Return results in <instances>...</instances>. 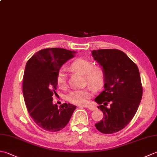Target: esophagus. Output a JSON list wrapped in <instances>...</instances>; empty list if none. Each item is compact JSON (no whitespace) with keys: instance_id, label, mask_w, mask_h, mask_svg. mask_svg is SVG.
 <instances>
[{"instance_id":"esophagus-1","label":"esophagus","mask_w":157,"mask_h":157,"mask_svg":"<svg viewBox=\"0 0 157 157\" xmlns=\"http://www.w3.org/2000/svg\"><path fill=\"white\" fill-rule=\"evenodd\" d=\"M79 107L80 108H83V107H85V108H88V109L90 110V111H94L96 110V107L94 106H79Z\"/></svg>"}]
</instances>
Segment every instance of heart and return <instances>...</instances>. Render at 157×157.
I'll return each instance as SVG.
<instances>
[{"label":"heart","instance_id":"heart-1","mask_svg":"<svg viewBox=\"0 0 157 157\" xmlns=\"http://www.w3.org/2000/svg\"><path fill=\"white\" fill-rule=\"evenodd\" d=\"M93 63L84 59L75 60L71 65V68L75 71L84 74L86 84L91 86L95 90H98L104 85L105 74L104 69L101 67H93ZM56 82L59 88H65L67 85V74L63 69L60 70ZM93 96V90L88 87L81 90H73L67 96V98L70 102L78 105H85Z\"/></svg>","mask_w":157,"mask_h":157}]
</instances>
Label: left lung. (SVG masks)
<instances>
[{
    "label": "left lung",
    "mask_w": 157,
    "mask_h": 157,
    "mask_svg": "<svg viewBox=\"0 0 157 157\" xmlns=\"http://www.w3.org/2000/svg\"><path fill=\"white\" fill-rule=\"evenodd\" d=\"M92 55L105 74L104 90L94 99L104 117L95 126L102 134H113L132 121L141 102L139 69L125 53L117 49L92 51Z\"/></svg>",
    "instance_id": "1"
}]
</instances>
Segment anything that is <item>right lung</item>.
Segmentation results:
<instances>
[{
  "label": "right lung",
  "mask_w": 157,
  "mask_h": 157,
  "mask_svg": "<svg viewBox=\"0 0 157 157\" xmlns=\"http://www.w3.org/2000/svg\"><path fill=\"white\" fill-rule=\"evenodd\" d=\"M75 51L61 48L39 51L26 63L23 79V94L29 115L40 128L55 132L64 128L71 119L76 106L53 105L56 94L59 69Z\"/></svg>",
  "instance_id": "right-lung-1"
}]
</instances>
